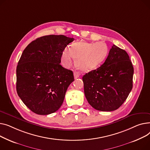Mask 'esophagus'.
Wrapping results in <instances>:
<instances>
[{
	"label": "esophagus",
	"instance_id": "obj_1",
	"mask_svg": "<svg viewBox=\"0 0 150 150\" xmlns=\"http://www.w3.org/2000/svg\"><path fill=\"white\" fill-rule=\"evenodd\" d=\"M74 78H75V79H77V78H78L79 76H80V73H79L77 72V71H74Z\"/></svg>",
	"mask_w": 150,
	"mask_h": 150
}]
</instances>
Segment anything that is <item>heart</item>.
Listing matches in <instances>:
<instances>
[{
    "instance_id": "obj_1",
    "label": "heart",
    "mask_w": 150,
    "mask_h": 150,
    "mask_svg": "<svg viewBox=\"0 0 150 150\" xmlns=\"http://www.w3.org/2000/svg\"><path fill=\"white\" fill-rule=\"evenodd\" d=\"M108 53L107 45L103 42L89 43L79 42L72 44L71 48L66 47L61 54L62 64L65 67L71 65L74 57L76 65L85 71L99 67Z\"/></svg>"
}]
</instances>
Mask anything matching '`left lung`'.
Returning a JSON list of instances; mask_svg holds the SVG:
<instances>
[{"label":"left lung","instance_id":"8db88e82","mask_svg":"<svg viewBox=\"0 0 150 150\" xmlns=\"http://www.w3.org/2000/svg\"><path fill=\"white\" fill-rule=\"evenodd\" d=\"M133 74L127 52L113 45L105 62L82 77L86 100L97 110L118 109L132 90Z\"/></svg>","mask_w":150,"mask_h":150}]
</instances>
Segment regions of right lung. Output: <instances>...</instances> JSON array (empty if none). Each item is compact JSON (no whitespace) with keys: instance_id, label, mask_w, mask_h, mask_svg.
<instances>
[{"instance_id":"1","label":"right lung","mask_w":150,"mask_h":150,"mask_svg":"<svg viewBox=\"0 0 150 150\" xmlns=\"http://www.w3.org/2000/svg\"><path fill=\"white\" fill-rule=\"evenodd\" d=\"M74 40L48 35L31 42L23 50L16 68V90L24 104L40 115L57 111L62 105L73 73L60 64L64 49Z\"/></svg>"}]
</instances>
